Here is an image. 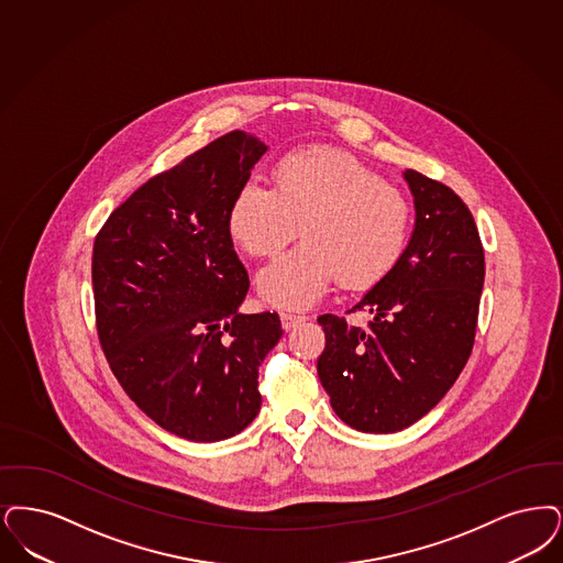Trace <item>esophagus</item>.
<instances>
[{
	"label": "esophagus",
	"instance_id": "esophagus-1",
	"mask_svg": "<svg viewBox=\"0 0 563 563\" xmlns=\"http://www.w3.org/2000/svg\"><path fill=\"white\" fill-rule=\"evenodd\" d=\"M303 320H306V316L291 314V312H283L280 314V322H283L285 331H291L297 324H301Z\"/></svg>",
	"mask_w": 563,
	"mask_h": 563
}]
</instances>
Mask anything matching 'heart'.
<instances>
[{"label": "heart", "mask_w": 563, "mask_h": 563, "mask_svg": "<svg viewBox=\"0 0 563 563\" xmlns=\"http://www.w3.org/2000/svg\"><path fill=\"white\" fill-rule=\"evenodd\" d=\"M230 234L249 255L271 257L299 234L301 245L257 278L266 303L303 310L339 278L368 289L398 266L410 232V205L377 172L347 153L308 148L278 161L274 188L247 181L228 213Z\"/></svg>", "instance_id": "heart-1"}]
</instances>
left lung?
Wrapping results in <instances>:
<instances>
[{
    "mask_svg": "<svg viewBox=\"0 0 563 563\" xmlns=\"http://www.w3.org/2000/svg\"><path fill=\"white\" fill-rule=\"evenodd\" d=\"M415 230L398 266L352 308L368 329L324 314L318 377L339 419L364 433L410 428L438 405L470 361L484 287L472 211L442 181L406 169Z\"/></svg>",
    "mask_w": 563,
    "mask_h": 563,
    "instance_id": "8db88e82",
    "label": "left lung"
}]
</instances>
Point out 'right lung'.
I'll return each mask as SVG.
<instances>
[{"mask_svg":"<svg viewBox=\"0 0 563 563\" xmlns=\"http://www.w3.org/2000/svg\"><path fill=\"white\" fill-rule=\"evenodd\" d=\"M268 151L234 130L142 184L93 241L96 327L111 371L157 426L220 442L257 417L276 312H239L249 291L230 205Z\"/></svg>","mask_w":563,"mask_h":563,"instance_id":"right-lung-1","label":"right lung"}]
</instances>
